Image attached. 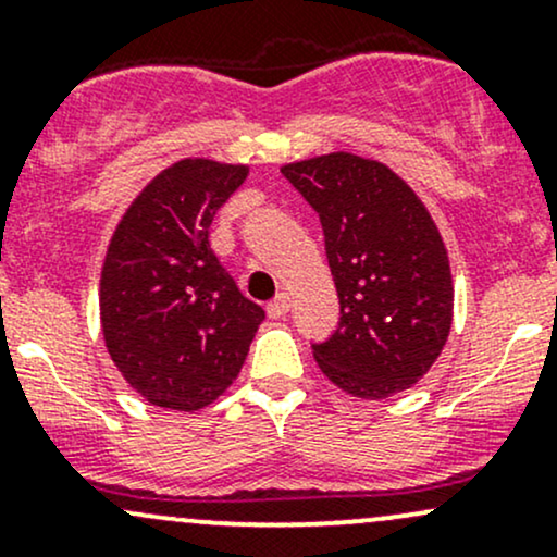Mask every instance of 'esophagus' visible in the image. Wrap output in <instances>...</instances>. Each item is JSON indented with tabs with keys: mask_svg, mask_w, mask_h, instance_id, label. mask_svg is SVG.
<instances>
[{
	"mask_svg": "<svg viewBox=\"0 0 557 557\" xmlns=\"http://www.w3.org/2000/svg\"><path fill=\"white\" fill-rule=\"evenodd\" d=\"M287 311H290V298H287L285 293H280V296L274 298L270 306H267V314H270L272 319H280V317H285Z\"/></svg>",
	"mask_w": 557,
	"mask_h": 557,
	"instance_id": "obj_1",
	"label": "esophagus"
}]
</instances>
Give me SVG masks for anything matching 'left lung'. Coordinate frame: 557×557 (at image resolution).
Wrapping results in <instances>:
<instances>
[{
	"label": "left lung",
	"instance_id": "obj_1",
	"mask_svg": "<svg viewBox=\"0 0 557 557\" xmlns=\"http://www.w3.org/2000/svg\"><path fill=\"white\" fill-rule=\"evenodd\" d=\"M309 201L341 298V322L311 343L330 382L387 398L430 372L453 322V280L430 212L385 164L327 154L285 164Z\"/></svg>",
	"mask_w": 557,
	"mask_h": 557
}]
</instances>
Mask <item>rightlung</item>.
<instances>
[{"instance_id":"right-lung-1","label":"right lung","mask_w":557,"mask_h":557,"mask_svg":"<svg viewBox=\"0 0 557 557\" xmlns=\"http://www.w3.org/2000/svg\"><path fill=\"white\" fill-rule=\"evenodd\" d=\"M248 168L183 159L157 175L114 230L101 270V330L136 393L198 411L238 376L264 309L209 246L222 203Z\"/></svg>"}]
</instances>
